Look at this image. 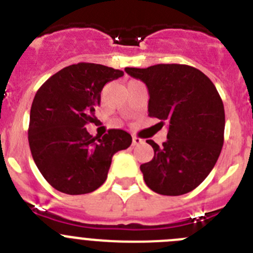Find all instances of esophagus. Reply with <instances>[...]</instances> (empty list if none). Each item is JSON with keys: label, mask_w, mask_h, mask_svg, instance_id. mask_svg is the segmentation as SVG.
Segmentation results:
<instances>
[{"label": "esophagus", "mask_w": 253, "mask_h": 253, "mask_svg": "<svg viewBox=\"0 0 253 253\" xmlns=\"http://www.w3.org/2000/svg\"><path fill=\"white\" fill-rule=\"evenodd\" d=\"M143 142H144V140L140 139V138L133 137V146H139V144H142Z\"/></svg>", "instance_id": "34e87169"}]
</instances>
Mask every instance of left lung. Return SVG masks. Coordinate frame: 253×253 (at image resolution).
Wrapping results in <instances>:
<instances>
[{"instance_id": "obj_1", "label": "left lung", "mask_w": 253, "mask_h": 253, "mask_svg": "<svg viewBox=\"0 0 253 253\" xmlns=\"http://www.w3.org/2000/svg\"><path fill=\"white\" fill-rule=\"evenodd\" d=\"M148 88V115L169 124L167 140L152 161L140 165L147 186L161 195L193 191L215 166L224 142L225 115L215 86L199 69L185 64L125 68Z\"/></svg>"}]
</instances>
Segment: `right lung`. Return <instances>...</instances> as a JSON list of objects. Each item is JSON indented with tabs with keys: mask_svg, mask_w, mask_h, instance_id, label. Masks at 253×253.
Returning <instances> with one entry per match:
<instances>
[{
	"mask_svg": "<svg viewBox=\"0 0 253 253\" xmlns=\"http://www.w3.org/2000/svg\"><path fill=\"white\" fill-rule=\"evenodd\" d=\"M123 75L102 64H72L38 90L30 110L29 146L40 173L60 193L82 195L99 189L114 154L131 144V135L122 129L97 138L84 128L95 123L102 87Z\"/></svg>",
	"mask_w": 253,
	"mask_h": 253,
	"instance_id": "add662e5",
	"label": "right lung"
}]
</instances>
